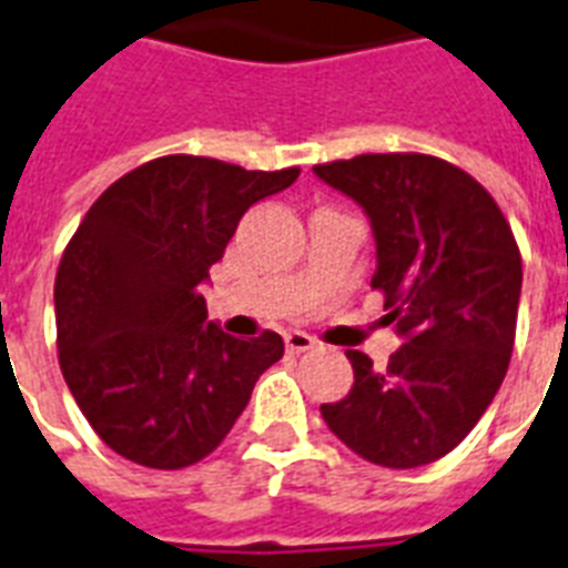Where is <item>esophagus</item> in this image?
I'll list each match as a JSON object with an SVG mask.
<instances>
[{
  "instance_id": "1",
  "label": "esophagus",
  "mask_w": 568,
  "mask_h": 568,
  "mask_svg": "<svg viewBox=\"0 0 568 568\" xmlns=\"http://www.w3.org/2000/svg\"><path fill=\"white\" fill-rule=\"evenodd\" d=\"M285 347H288V353H306V349L317 347V341L306 332H285Z\"/></svg>"
}]
</instances>
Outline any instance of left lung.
<instances>
[{
    "instance_id": "obj_1",
    "label": "left lung",
    "mask_w": 568,
    "mask_h": 568,
    "mask_svg": "<svg viewBox=\"0 0 568 568\" xmlns=\"http://www.w3.org/2000/svg\"><path fill=\"white\" fill-rule=\"evenodd\" d=\"M312 172L371 219V285L403 338L385 371L347 349L353 390L321 414L371 464H432L473 432L508 373L523 292L510 224L478 180L437 156L362 154Z\"/></svg>"
}]
</instances>
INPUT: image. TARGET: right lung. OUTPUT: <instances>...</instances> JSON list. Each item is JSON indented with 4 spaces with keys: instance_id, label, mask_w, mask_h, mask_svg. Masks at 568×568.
<instances>
[{
    "instance_id": "obj_1",
    "label": "right lung",
    "mask_w": 568,
    "mask_h": 568,
    "mask_svg": "<svg viewBox=\"0 0 568 568\" xmlns=\"http://www.w3.org/2000/svg\"><path fill=\"white\" fill-rule=\"evenodd\" d=\"M297 174L156 156L104 189L84 215L54 280L60 371L122 458L154 469L197 464L283 358L276 332L242 341L206 321L201 285L244 212Z\"/></svg>"
}]
</instances>
